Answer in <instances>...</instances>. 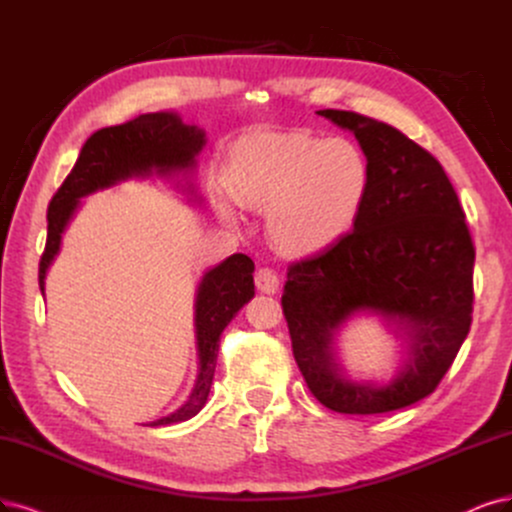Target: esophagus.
<instances>
[{
	"label": "esophagus",
	"mask_w": 512,
	"mask_h": 512,
	"mask_svg": "<svg viewBox=\"0 0 512 512\" xmlns=\"http://www.w3.org/2000/svg\"><path fill=\"white\" fill-rule=\"evenodd\" d=\"M255 287L261 293L274 295L280 289V278H278V274L272 268H259L255 272Z\"/></svg>",
	"instance_id": "1"
}]
</instances>
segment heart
<instances>
[{"label":"heart","instance_id":"b5f03b06","mask_svg":"<svg viewBox=\"0 0 512 512\" xmlns=\"http://www.w3.org/2000/svg\"><path fill=\"white\" fill-rule=\"evenodd\" d=\"M371 166L354 141L270 135L238 149L232 198L268 213V234L287 253L323 251L361 217ZM225 211V208H223Z\"/></svg>","mask_w":512,"mask_h":512}]
</instances>
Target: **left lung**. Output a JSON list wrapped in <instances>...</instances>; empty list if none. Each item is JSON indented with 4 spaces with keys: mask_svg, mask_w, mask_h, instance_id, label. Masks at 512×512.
Here are the masks:
<instances>
[{
    "mask_svg": "<svg viewBox=\"0 0 512 512\" xmlns=\"http://www.w3.org/2000/svg\"><path fill=\"white\" fill-rule=\"evenodd\" d=\"M316 113L354 132L371 189L350 234L287 270L280 304L295 363L331 411L403 409L437 390L470 331L475 244L456 189L430 151L361 113ZM363 309L410 327V363L386 387L350 383L332 363V333Z\"/></svg>",
    "mask_w": 512,
    "mask_h": 512,
    "instance_id": "8db88e82",
    "label": "left lung"
}]
</instances>
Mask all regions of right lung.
Listing matches in <instances>:
<instances>
[{"mask_svg":"<svg viewBox=\"0 0 512 512\" xmlns=\"http://www.w3.org/2000/svg\"><path fill=\"white\" fill-rule=\"evenodd\" d=\"M202 145L204 130L183 124L177 113L168 111L143 113L135 120L101 128L90 135L80 151L78 162L63 185L56 189L48 206V236L40 259V289L44 291L46 270L54 255L59 253L61 234L78 208L80 198L128 177L149 175L151 170L168 175L173 170L192 168ZM253 270L255 263L251 257L236 253L204 274L196 297V333L200 350L196 388L181 409L149 426L185 422L204 407L217 367L219 337L238 310L255 295Z\"/></svg>","mask_w":512,"mask_h":512,"instance_id":"obj_1","label":"right lung"}]
</instances>
